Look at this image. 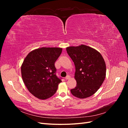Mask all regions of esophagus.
Returning <instances> with one entry per match:
<instances>
[{"label":"esophagus","mask_w":128,"mask_h":128,"mask_svg":"<svg viewBox=\"0 0 128 128\" xmlns=\"http://www.w3.org/2000/svg\"><path fill=\"white\" fill-rule=\"evenodd\" d=\"M70 76H69V75H68V76H67L66 77V78H65V79L66 80H68L70 79Z\"/></svg>","instance_id":"34e87169"}]
</instances>
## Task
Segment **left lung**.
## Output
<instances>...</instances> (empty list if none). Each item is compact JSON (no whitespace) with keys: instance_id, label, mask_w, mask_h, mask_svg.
I'll return each mask as SVG.
<instances>
[{"instance_id":"left-lung-1","label":"left lung","mask_w":128,"mask_h":128,"mask_svg":"<svg viewBox=\"0 0 128 128\" xmlns=\"http://www.w3.org/2000/svg\"><path fill=\"white\" fill-rule=\"evenodd\" d=\"M68 54L75 64L76 86L70 90L77 98L89 97L98 91L106 77V64L96 50L81 45L66 48Z\"/></svg>"}]
</instances>
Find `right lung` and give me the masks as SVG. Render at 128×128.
<instances>
[{
    "mask_svg": "<svg viewBox=\"0 0 128 128\" xmlns=\"http://www.w3.org/2000/svg\"><path fill=\"white\" fill-rule=\"evenodd\" d=\"M62 48H42L33 50L21 66L22 80L29 91L36 98L45 100L56 94L61 78L56 75L54 63Z\"/></svg>",
    "mask_w": 128,
    "mask_h": 128,
    "instance_id": "obj_1",
    "label": "right lung"
}]
</instances>
